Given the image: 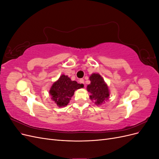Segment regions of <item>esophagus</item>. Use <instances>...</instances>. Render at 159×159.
<instances>
[{
  "mask_svg": "<svg viewBox=\"0 0 159 159\" xmlns=\"http://www.w3.org/2000/svg\"><path fill=\"white\" fill-rule=\"evenodd\" d=\"M80 82L81 83V84H84V79H80Z\"/></svg>",
  "mask_w": 159,
  "mask_h": 159,
  "instance_id": "esophagus-1",
  "label": "esophagus"
}]
</instances>
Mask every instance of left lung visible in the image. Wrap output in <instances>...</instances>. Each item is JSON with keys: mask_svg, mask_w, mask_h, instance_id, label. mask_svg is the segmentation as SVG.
Masks as SVG:
<instances>
[{"mask_svg": "<svg viewBox=\"0 0 159 159\" xmlns=\"http://www.w3.org/2000/svg\"><path fill=\"white\" fill-rule=\"evenodd\" d=\"M91 84L87 86V90L90 93L89 98L93 100L95 105H102L109 99V90L107 84L99 74H92L89 77Z\"/></svg>", "mask_w": 159, "mask_h": 159, "instance_id": "1", "label": "left lung"}]
</instances>
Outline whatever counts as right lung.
Masks as SVG:
<instances>
[{
    "instance_id": "obj_1",
    "label": "right lung",
    "mask_w": 159,
    "mask_h": 159,
    "mask_svg": "<svg viewBox=\"0 0 159 159\" xmlns=\"http://www.w3.org/2000/svg\"><path fill=\"white\" fill-rule=\"evenodd\" d=\"M82 88H84V84L71 81L68 75L63 74L52 84L49 93L52 96L51 99L57 106L62 107L69 103L75 90Z\"/></svg>"
}]
</instances>
